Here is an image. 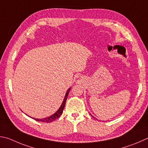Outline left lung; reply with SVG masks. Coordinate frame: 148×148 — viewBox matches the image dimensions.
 I'll return each mask as SVG.
<instances>
[{
	"instance_id": "1",
	"label": "left lung",
	"mask_w": 148,
	"mask_h": 148,
	"mask_svg": "<svg viewBox=\"0 0 148 148\" xmlns=\"http://www.w3.org/2000/svg\"><path fill=\"white\" fill-rule=\"evenodd\" d=\"M90 115H91V114H90ZM91 116H92V117H93V118H94V119H95V117H94V116H92V115H91Z\"/></svg>"
}]
</instances>
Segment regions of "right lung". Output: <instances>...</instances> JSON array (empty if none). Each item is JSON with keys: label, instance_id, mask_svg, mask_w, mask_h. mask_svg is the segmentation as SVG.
<instances>
[{"label": "right lung", "instance_id": "right-lung-1", "mask_svg": "<svg viewBox=\"0 0 148 148\" xmlns=\"http://www.w3.org/2000/svg\"><path fill=\"white\" fill-rule=\"evenodd\" d=\"M71 87H70L69 89L67 90L65 95V97H64L62 103H61V106L60 107V108L58 109V111H56L54 114H53L52 115H51V116H50L43 118V119H35V118H32L31 116H29V117L32 118V119L36 120V121H38V122H46V123H50V122H53V121H54L55 120L58 119V118L61 116V114L63 113V111L64 108H65L66 99H67V97H68L69 91H70V90H71Z\"/></svg>", "mask_w": 148, "mask_h": 148}]
</instances>
